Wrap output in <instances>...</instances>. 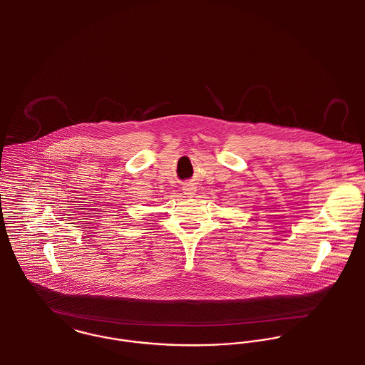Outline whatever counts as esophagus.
Wrapping results in <instances>:
<instances>
[{
	"label": "esophagus",
	"instance_id": "esophagus-1",
	"mask_svg": "<svg viewBox=\"0 0 365 365\" xmlns=\"http://www.w3.org/2000/svg\"><path fill=\"white\" fill-rule=\"evenodd\" d=\"M195 192H196V187L192 182H185L182 187V194L185 195L187 197H194Z\"/></svg>",
	"mask_w": 365,
	"mask_h": 365
}]
</instances>
